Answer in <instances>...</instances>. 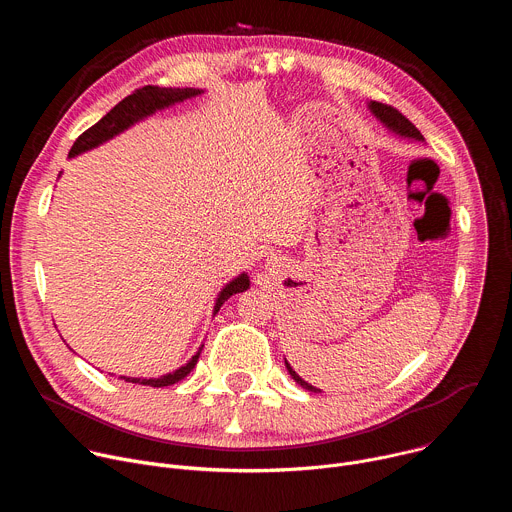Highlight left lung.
<instances>
[{
    "label": "left lung",
    "instance_id": "left-lung-1",
    "mask_svg": "<svg viewBox=\"0 0 512 512\" xmlns=\"http://www.w3.org/2000/svg\"><path fill=\"white\" fill-rule=\"evenodd\" d=\"M369 107H371V111L391 129V131H395V133H399V135H403V137H411V139H419V141H423V135L419 133V129L401 113V111H397L395 107H391V105H385V103H379V101H371L369 103ZM285 367H287V371H289V375H291V379H294L300 387H304V389H308V391H318L316 387H312L310 383H306L294 369L289 367V362L285 360Z\"/></svg>",
    "mask_w": 512,
    "mask_h": 512
}]
</instances>
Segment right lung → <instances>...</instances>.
<instances>
[{"label": "right lung", "instance_id": "obj_1", "mask_svg": "<svg viewBox=\"0 0 512 512\" xmlns=\"http://www.w3.org/2000/svg\"><path fill=\"white\" fill-rule=\"evenodd\" d=\"M202 91L198 89H164V87H141V89H135L131 95H127L123 101H119L101 121H97L93 127H89L87 131H83L77 141L72 143V148L68 152L70 158H75L87 150H93L97 148L99 143L111 139L113 135L121 133L123 129H127L129 125H133L135 121L143 119L152 115L154 111L158 109H164L168 105H174V103H180L184 99H190L194 95H200ZM249 287V277L243 273L239 275L237 279H233L231 283H227V287L218 294L216 298V306H214V314L221 310V306L233 296V294H239V291H245ZM200 350L202 346L198 348V352L184 364V367H180L178 371L170 373V375H164L160 379H135V377H121L125 379L127 383H139V385H150V387H168V385H174L178 381H182L192 369L194 364L198 362V356H200Z\"/></svg>", "mask_w": 512, "mask_h": 512}]
</instances>
